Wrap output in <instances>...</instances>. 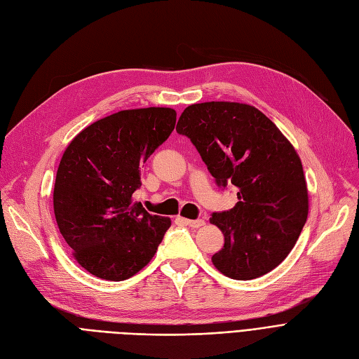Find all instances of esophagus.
Wrapping results in <instances>:
<instances>
[{
    "label": "esophagus",
    "instance_id": "obj_1",
    "mask_svg": "<svg viewBox=\"0 0 359 359\" xmlns=\"http://www.w3.org/2000/svg\"><path fill=\"white\" fill-rule=\"evenodd\" d=\"M184 224H186L187 226L190 228H199L202 225H205V222H203L202 219H196V220H191V219H182Z\"/></svg>",
    "mask_w": 359,
    "mask_h": 359
}]
</instances>
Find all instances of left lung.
Returning <instances> with one entry per match:
<instances>
[{"label":"left lung","instance_id":"8db88e82","mask_svg":"<svg viewBox=\"0 0 359 359\" xmlns=\"http://www.w3.org/2000/svg\"><path fill=\"white\" fill-rule=\"evenodd\" d=\"M177 131L195 144L217 186L238 189L234 208L210 219L225 237L212 264L238 280L278 267L296 245L309 208L293 144L264 113L241 102L191 104Z\"/></svg>","mask_w":359,"mask_h":359}]
</instances>
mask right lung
<instances>
[{
  "instance_id": "add662e5",
  "label": "right lung",
  "mask_w": 359,
  "mask_h": 359,
  "mask_svg": "<svg viewBox=\"0 0 359 359\" xmlns=\"http://www.w3.org/2000/svg\"><path fill=\"white\" fill-rule=\"evenodd\" d=\"M168 107L122 110L93 122L67 144L54 184L57 226L87 272L123 280L147 266L170 226L133 201L140 166L175 128Z\"/></svg>"
}]
</instances>
